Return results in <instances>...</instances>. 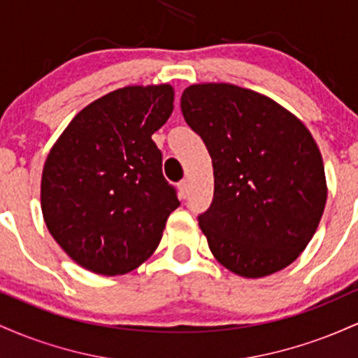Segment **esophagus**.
Listing matches in <instances>:
<instances>
[{
    "mask_svg": "<svg viewBox=\"0 0 358 358\" xmlns=\"http://www.w3.org/2000/svg\"><path fill=\"white\" fill-rule=\"evenodd\" d=\"M178 190H180V196H182V199H187V195H188V180H183V182L178 183Z\"/></svg>",
    "mask_w": 358,
    "mask_h": 358,
    "instance_id": "obj_1",
    "label": "esophagus"
}]
</instances>
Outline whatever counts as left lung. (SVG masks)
<instances>
[{
	"mask_svg": "<svg viewBox=\"0 0 358 358\" xmlns=\"http://www.w3.org/2000/svg\"><path fill=\"white\" fill-rule=\"evenodd\" d=\"M187 124L213 166V200L199 224L213 257L244 278L285 269L318 229L327 180L322 153L296 116L234 84H193Z\"/></svg>",
	"mask_w": 358,
	"mask_h": 358,
	"instance_id": "8db88e82",
	"label": "left lung"
}]
</instances>
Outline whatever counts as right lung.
I'll return each mask as SVG.
<instances>
[{
  "instance_id": "add662e5",
  "label": "right lung",
  "mask_w": 358,
  "mask_h": 358,
  "mask_svg": "<svg viewBox=\"0 0 358 358\" xmlns=\"http://www.w3.org/2000/svg\"><path fill=\"white\" fill-rule=\"evenodd\" d=\"M173 87L127 85L90 102L52 146L42 173L48 232L82 268L136 269L158 248L176 190L151 139L173 113Z\"/></svg>"
}]
</instances>
